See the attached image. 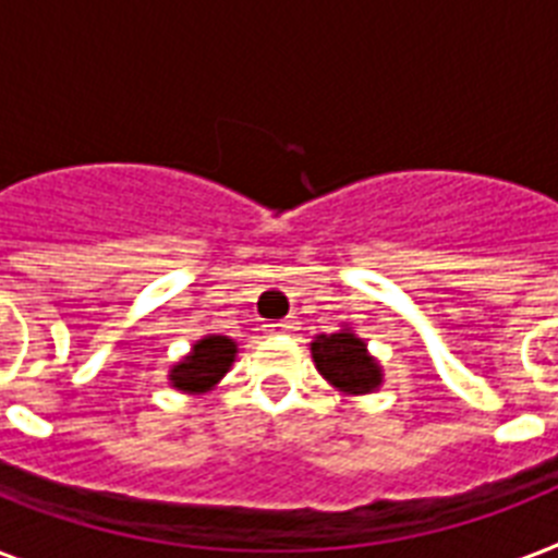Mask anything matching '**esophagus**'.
<instances>
[{"label": "esophagus", "instance_id": "esophagus-1", "mask_svg": "<svg viewBox=\"0 0 558 558\" xmlns=\"http://www.w3.org/2000/svg\"><path fill=\"white\" fill-rule=\"evenodd\" d=\"M263 330L269 332V336H280V332H292V330H295V322H292V318H283V322L266 324Z\"/></svg>", "mask_w": 558, "mask_h": 558}]
</instances>
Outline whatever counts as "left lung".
Wrapping results in <instances>:
<instances>
[{
	"instance_id": "1",
	"label": "left lung",
	"mask_w": 558,
	"mask_h": 558,
	"mask_svg": "<svg viewBox=\"0 0 558 558\" xmlns=\"http://www.w3.org/2000/svg\"><path fill=\"white\" fill-rule=\"evenodd\" d=\"M313 359L324 379H330L336 388L348 393H367L381 381L379 365L367 356L365 341L356 339L353 332L318 336L313 341Z\"/></svg>"
}]
</instances>
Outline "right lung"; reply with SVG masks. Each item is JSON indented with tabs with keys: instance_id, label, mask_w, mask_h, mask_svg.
Wrapping results in <instances>:
<instances>
[{
	"instance_id": "1",
	"label": "right lung",
	"mask_w": 558,
	"mask_h": 558,
	"mask_svg": "<svg viewBox=\"0 0 558 558\" xmlns=\"http://www.w3.org/2000/svg\"><path fill=\"white\" fill-rule=\"evenodd\" d=\"M234 341L226 336H208L193 344V353L179 362L170 373V379L179 390H205L222 376L234 362Z\"/></svg>"
}]
</instances>
